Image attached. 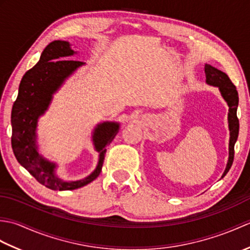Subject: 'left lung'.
Here are the masks:
<instances>
[{
    "label": "left lung",
    "instance_id": "obj_1",
    "mask_svg": "<svg viewBox=\"0 0 250 250\" xmlns=\"http://www.w3.org/2000/svg\"><path fill=\"white\" fill-rule=\"evenodd\" d=\"M206 83L209 86L217 87L219 89L221 97L228 104L229 107V113H228V124H229V158L225 168V172L222 174L221 178H224L233 163L234 159V145L237 141L238 129H240V122H238L236 110L238 106V93L234 84L230 81L229 76L226 73L221 72L218 68L211 66L210 64H205L204 67Z\"/></svg>",
    "mask_w": 250,
    "mask_h": 250
}]
</instances>
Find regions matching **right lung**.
<instances>
[{"mask_svg": "<svg viewBox=\"0 0 250 250\" xmlns=\"http://www.w3.org/2000/svg\"><path fill=\"white\" fill-rule=\"evenodd\" d=\"M77 51L66 41H54L47 45L40 61L26 72L19 84L18 97L12 109V147L18 162L40 184L51 190H74L83 187L97 178L104 162L106 147L120 130L116 121L100 122L92 131L91 141L99 160L94 171L79 180H64L58 176V164L46 159L39 151L37 125L54 94L58 92L68 77L86 63L68 60Z\"/></svg>", "mask_w": 250, "mask_h": 250, "instance_id": "right-lung-1", "label": "right lung"}]
</instances>
